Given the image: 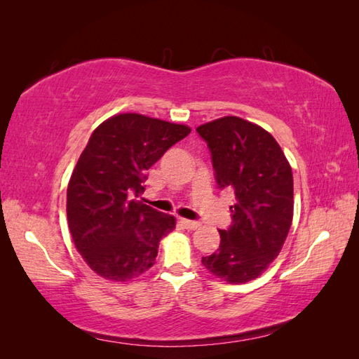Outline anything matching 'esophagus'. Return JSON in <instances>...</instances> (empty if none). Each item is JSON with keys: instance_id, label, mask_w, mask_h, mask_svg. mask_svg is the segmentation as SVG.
Here are the masks:
<instances>
[{"instance_id": "esophagus-1", "label": "esophagus", "mask_w": 359, "mask_h": 359, "mask_svg": "<svg viewBox=\"0 0 359 359\" xmlns=\"http://www.w3.org/2000/svg\"><path fill=\"white\" fill-rule=\"evenodd\" d=\"M180 224L184 225L187 230H196V228L201 226V224L197 222V220H189V219H182Z\"/></svg>"}]
</instances>
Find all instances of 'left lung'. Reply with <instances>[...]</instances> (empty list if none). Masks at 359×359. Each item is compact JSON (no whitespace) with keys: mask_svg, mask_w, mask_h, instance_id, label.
<instances>
[{"mask_svg":"<svg viewBox=\"0 0 359 359\" xmlns=\"http://www.w3.org/2000/svg\"><path fill=\"white\" fill-rule=\"evenodd\" d=\"M207 142L220 189H233L231 225L219 230V248L202 257L230 284L257 278L284 245L293 220V174L274 137L239 117H222L196 129Z\"/></svg>","mask_w":359,"mask_h":359,"instance_id":"8db88e82","label":"left lung"}]
</instances>
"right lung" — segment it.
<instances>
[{
    "instance_id": "add662e5",
    "label": "right lung",
    "mask_w": 359,
    "mask_h": 359,
    "mask_svg": "<svg viewBox=\"0 0 359 359\" xmlns=\"http://www.w3.org/2000/svg\"><path fill=\"white\" fill-rule=\"evenodd\" d=\"M191 133L185 125L118 114L98 126L67 185V224L79 253L98 276L126 282L156 264L175 219L142 201L147 170Z\"/></svg>"
}]
</instances>
